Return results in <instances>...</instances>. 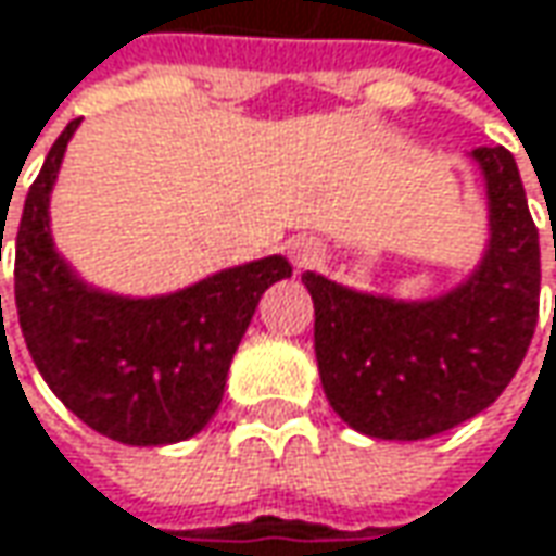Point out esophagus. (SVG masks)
I'll return each mask as SVG.
<instances>
[{"label":"esophagus","mask_w":556,"mask_h":556,"mask_svg":"<svg viewBox=\"0 0 556 556\" xmlns=\"http://www.w3.org/2000/svg\"><path fill=\"white\" fill-rule=\"evenodd\" d=\"M320 257H324V249H320L314 239H295V242L289 245V261H292L299 270H307V267L320 264Z\"/></svg>","instance_id":"1"}]
</instances>
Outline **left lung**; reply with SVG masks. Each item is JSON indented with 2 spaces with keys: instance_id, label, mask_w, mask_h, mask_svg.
Returning <instances> with one entry per match:
<instances>
[{
  "instance_id": "left-lung-1",
  "label": "left lung",
  "mask_w": 556,
  "mask_h": 556,
  "mask_svg": "<svg viewBox=\"0 0 556 556\" xmlns=\"http://www.w3.org/2000/svg\"><path fill=\"white\" fill-rule=\"evenodd\" d=\"M485 186V249L429 299L351 289L307 270L314 351L329 407L351 429L417 442L482 414L519 370L539 324L542 257L517 161L472 149Z\"/></svg>"
}]
</instances>
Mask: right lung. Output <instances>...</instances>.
<instances>
[{
	"mask_svg": "<svg viewBox=\"0 0 556 556\" xmlns=\"http://www.w3.org/2000/svg\"><path fill=\"white\" fill-rule=\"evenodd\" d=\"M77 127L71 121L49 149L14 239L24 342L49 389L89 429L134 447L186 442L217 414L254 307L292 277V264L267 254L164 295L86 282L52 236V189Z\"/></svg>",
	"mask_w": 556,
	"mask_h": 556,
	"instance_id": "1",
	"label": "right lung"
}]
</instances>
